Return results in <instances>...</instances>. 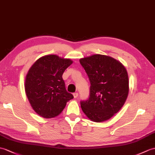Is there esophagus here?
Listing matches in <instances>:
<instances>
[{
	"label": "esophagus",
	"mask_w": 155,
	"mask_h": 155,
	"mask_svg": "<svg viewBox=\"0 0 155 155\" xmlns=\"http://www.w3.org/2000/svg\"><path fill=\"white\" fill-rule=\"evenodd\" d=\"M78 96V92H74V93H73V96H74V98H77Z\"/></svg>",
	"instance_id": "34e87169"
}]
</instances>
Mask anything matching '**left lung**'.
<instances>
[{
  "label": "left lung",
  "mask_w": 155,
  "mask_h": 155,
  "mask_svg": "<svg viewBox=\"0 0 155 155\" xmlns=\"http://www.w3.org/2000/svg\"><path fill=\"white\" fill-rule=\"evenodd\" d=\"M91 82L90 96L81 102L90 120L102 122L117 113L126 101L129 78L125 67L112 57L93 55L80 59Z\"/></svg>",
  "instance_id": "8db88e82"
}]
</instances>
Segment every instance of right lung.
Instances as JSON below:
<instances>
[{
  "instance_id": "1",
  "label": "right lung",
  "mask_w": 155,
  "mask_h": 155,
  "mask_svg": "<svg viewBox=\"0 0 155 155\" xmlns=\"http://www.w3.org/2000/svg\"><path fill=\"white\" fill-rule=\"evenodd\" d=\"M73 63L56 55L41 57L32 64L25 80V92L34 110L44 118L59 115L74 97L68 92L62 78Z\"/></svg>"
}]
</instances>
